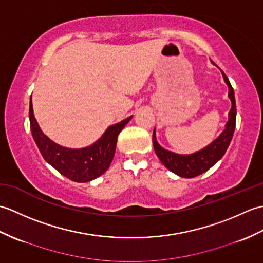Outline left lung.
<instances>
[{
  "instance_id": "8db88e82",
  "label": "left lung",
  "mask_w": 263,
  "mask_h": 263,
  "mask_svg": "<svg viewBox=\"0 0 263 263\" xmlns=\"http://www.w3.org/2000/svg\"><path fill=\"white\" fill-rule=\"evenodd\" d=\"M212 62V61H211ZM214 63V62H212ZM215 64V63H214ZM224 80L228 86V97L231 98L232 108L228 114V119L226 123V128L222 131L221 135L218 137L216 140L210 143L208 147L200 150V152L192 154V155H177L168 150L160 147L157 140H156V133H153V144L156 154L167 168L175 174L180 175L181 177H195L202 173L206 172L211 168L218 160H219L226 150L230 146L232 138L234 135L236 124V104H235V96H234V90L231 85L230 80L226 77L224 72L221 71Z\"/></svg>"
}]
</instances>
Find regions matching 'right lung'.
Returning a JSON list of instances; mask_svg holds the SVG:
<instances>
[{
  "mask_svg": "<svg viewBox=\"0 0 263 263\" xmlns=\"http://www.w3.org/2000/svg\"><path fill=\"white\" fill-rule=\"evenodd\" d=\"M131 117L109 126L103 137L92 146L82 149H69L59 146L44 135L33 115L31 99L29 106L31 133L44 159L61 174L79 183L95 180L108 170L115 154L117 136Z\"/></svg>",
  "mask_w": 263,
  "mask_h": 263,
  "instance_id": "right-lung-1",
  "label": "right lung"
}]
</instances>
